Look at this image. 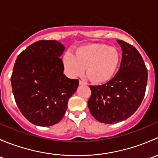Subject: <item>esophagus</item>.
I'll list each match as a JSON object with an SVG mask.
<instances>
[{
  "label": "esophagus",
  "instance_id": "esophagus-1",
  "mask_svg": "<svg viewBox=\"0 0 158 158\" xmlns=\"http://www.w3.org/2000/svg\"><path fill=\"white\" fill-rule=\"evenodd\" d=\"M79 85H87V82H85L83 80H79Z\"/></svg>",
  "mask_w": 158,
  "mask_h": 158
}]
</instances>
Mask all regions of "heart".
Segmentation results:
<instances>
[{
    "instance_id": "heart-1",
    "label": "heart",
    "mask_w": 158,
    "mask_h": 158,
    "mask_svg": "<svg viewBox=\"0 0 158 158\" xmlns=\"http://www.w3.org/2000/svg\"><path fill=\"white\" fill-rule=\"evenodd\" d=\"M120 55L114 47L93 44L78 49L76 56L66 52L63 57L65 67L71 76L81 75L87 67L89 79L97 83L109 81L118 66Z\"/></svg>"
}]
</instances>
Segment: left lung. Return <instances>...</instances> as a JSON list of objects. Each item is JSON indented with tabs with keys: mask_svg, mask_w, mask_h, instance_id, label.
Returning a JSON list of instances; mask_svg holds the SVG:
<instances>
[{
	"mask_svg": "<svg viewBox=\"0 0 158 158\" xmlns=\"http://www.w3.org/2000/svg\"><path fill=\"white\" fill-rule=\"evenodd\" d=\"M117 42L122 49L118 73L104 85H89V111L105 124L118 123L133 114L144 98L148 82V69L139 52L125 41Z\"/></svg>",
	"mask_w": 158,
	"mask_h": 158,
	"instance_id": "obj_1",
	"label": "left lung"
}]
</instances>
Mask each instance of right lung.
Here are the masks:
<instances>
[{"label":"right lung","instance_id":"1","mask_svg":"<svg viewBox=\"0 0 158 158\" xmlns=\"http://www.w3.org/2000/svg\"><path fill=\"white\" fill-rule=\"evenodd\" d=\"M64 49L56 40H39L16 60L10 78L13 94L20 112L32 124L45 127L58 123L77 89L79 80L63 74L60 56Z\"/></svg>","mask_w":158,"mask_h":158}]
</instances>
